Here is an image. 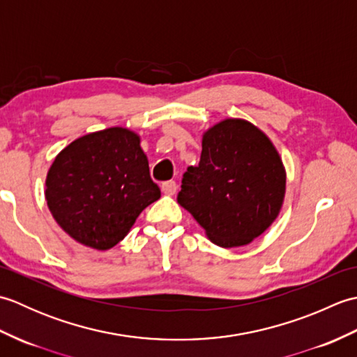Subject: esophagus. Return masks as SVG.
Masks as SVG:
<instances>
[{"label":"esophagus","mask_w":357,"mask_h":357,"mask_svg":"<svg viewBox=\"0 0 357 357\" xmlns=\"http://www.w3.org/2000/svg\"><path fill=\"white\" fill-rule=\"evenodd\" d=\"M161 190L164 195L172 196L176 193V183H174V181H165V183H162L161 185Z\"/></svg>","instance_id":"obj_1"}]
</instances>
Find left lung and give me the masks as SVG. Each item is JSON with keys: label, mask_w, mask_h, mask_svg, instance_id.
I'll use <instances>...</instances> for the list:
<instances>
[{"label": "left lung", "mask_w": 357, "mask_h": 357, "mask_svg": "<svg viewBox=\"0 0 357 357\" xmlns=\"http://www.w3.org/2000/svg\"><path fill=\"white\" fill-rule=\"evenodd\" d=\"M287 174L270 138L245 119L227 118L202 135L199 165L188 167L178 195L213 244L247 245L275 222Z\"/></svg>", "instance_id": "1"}]
</instances>
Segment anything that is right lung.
Here are the masks:
<instances>
[{
    "instance_id": "obj_1",
    "label": "right lung",
    "mask_w": 357,
    "mask_h": 357,
    "mask_svg": "<svg viewBox=\"0 0 357 357\" xmlns=\"http://www.w3.org/2000/svg\"><path fill=\"white\" fill-rule=\"evenodd\" d=\"M139 135L110 127L59 151L45 178V201L58 225L79 244L109 250L161 190L151 181Z\"/></svg>"
}]
</instances>
